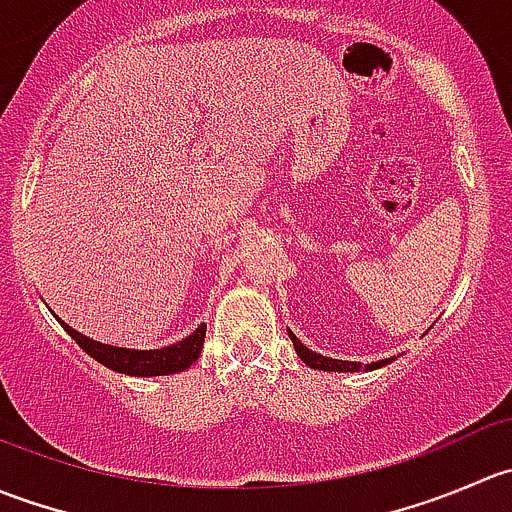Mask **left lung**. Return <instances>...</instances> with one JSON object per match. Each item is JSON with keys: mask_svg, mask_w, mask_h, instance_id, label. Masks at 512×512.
<instances>
[{"mask_svg": "<svg viewBox=\"0 0 512 512\" xmlns=\"http://www.w3.org/2000/svg\"><path fill=\"white\" fill-rule=\"evenodd\" d=\"M289 339H292L294 344V352H297L299 359L304 361V364L309 366V369H319V371H359V369H379V366L389 364V359H381V361H371V364L361 366L359 361H342V359H329V356H322L317 352H312V349L304 347L302 342H299L297 337H294L292 332H289Z\"/></svg>", "mask_w": 512, "mask_h": 512, "instance_id": "obj_1", "label": "left lung"}]
</instances>
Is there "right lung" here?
Instances as JSON below:
<instances>
[{
    "label": "right lung",
    "mask_w": 512,
    "mask_h": 512,
    "mask_svg": "<svg viewBox=\"0 0 512 512\" xmlns=\"http://www.w3.org/2000/svg\"><path fill=\"white\" fill-rule=\"evenodd\" d=\"M59 324L71 334V339H74L86 354L94 356L98 364L128 376H168V374H175V371H185L195 359H198L200 352H203V342H205V324H200V327L195 329L190 337H185L183 342L170 344V347H163V349L111 347V344H101V342H94V339L84 337V334L71 329L66 322H61V319Z\"/></svg>",
    "instance_id": "obj_1"
}]
</instances>
